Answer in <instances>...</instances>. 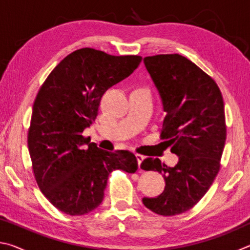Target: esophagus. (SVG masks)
<instances>
[{"label":"esophagus","instance_id":"1","mask_svg":"<svg viewBox=\"0 0 250 250\" xmlns=\"http://www.w3.org/2000/svg\"><path fill=\"white\" fill-rule=\"evenodd\" d=\"M135 158H137V161H138V167H139V168H140L141 163H142L143 159H145V156L141 155V154H135Z\"/></svg>","mask_w":250,"mask_h":250}]
</instances>
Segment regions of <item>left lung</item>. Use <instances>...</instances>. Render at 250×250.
Returning a JSON list of instances; mask_svg holds the SVG:
<instances>
[{
	"label": "left lung",
	"instance_id": "left-lung-1",
	"mask_svg": "<svg viewBox=\"0 0 250 250\" xmlns=\"http://www.w3.org/2000/svg\"><path fill=\"white\" fill-rule=\"evenodd\" d=\"M143 62L162 100L160 137L179 162L170 167L159 159L143 160L142 170L161 173L166 188L142 202L155 214L173 216L200 202L221 167L226 141L223 96L210 76L179 54L147 56Z\"/></svg>",
	"mask_w": 250,
	"mask_h": 250
}]
</instances>
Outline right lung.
Here are the masks:
<instances>
[{"instance_id":"1","label":"right lung","mask_w":250,"mask_h":250,"mask_svg":"<svg viewBox=\"0 0 250 250\" xmlns=\"http://www.w3.org/2000/svg\"><path fill=\"white\" fill-rule=\"evenodd\" d=\"M141 59L77 49L42 84L33 104L28 151L37 185L62 213L79 216L94 210L104 200L110 173L138 170L137 158L129 151L108 152L96 143L83 147V132L98 116L103 95L129 77Z\"/></svg>"}]
</instances>
